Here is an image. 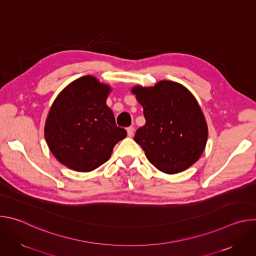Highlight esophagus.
<instances>
[{
    "instance_id": "34e87169",
    "label": "esophagus",
    "mask_w": 256,
    "mask_h": 256,
    "mask_svg": "<svg viewBox=\"0 0 256 256\" xmlns=\"http://www.w3.org/2000/svg\"><path fill=\"white\" fill-rule=\"evenodd\" d=\"M134 128L132 126H130V128H126V132H128V136H134Z\"/></svg>"
}]
</instances>
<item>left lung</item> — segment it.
<instances>
[{
	"mask_svg": "<svg viewBox=\"0 0 256 256\" xmlns=\"http://www.w3.org/2000/svg\"><path fill=\"white\" fill-rule=\"evenodd\" d=\"M130 91L142 106L146 118L134 140L150 163L167 174L194 165L206 148L208 132L192 93L184 85L167 80L152 87L136 85Z\"/></svg>",
	"mask_w": 256,
	"mask_h": 256,
	"instance_id": "obj_1",
	"label": "left lung"
}]
</instances>
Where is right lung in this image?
Listing matches in <instances>:
<instances>
[{
  "instance_id": "add662e5",
  "label": "right lung",
  "mask_w": 256,
  "mask_h": 256,
  "mask_svg": "<svg viewBox=\"0 0 256 256\" xmlns=\"http://www.w3.org/2000/svg\"><path fill=\"white\" fill-rule=\"evenodd\" d=\"M112 87L91 75L70 83L54 99L44 126V138L56 159L78 172H90L110 158L126 136L106 105Z\"/></svg>"
}]
</instances>
